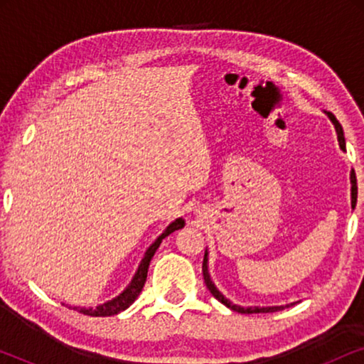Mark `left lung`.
I'll return each mask as SVG.
<instances>
[{"label": "left lung", "instance_id": "obj_1", "mask_svg": "<svg viewBox=\"0 0 364 364\" xmlns=\"http://www.w3.org/2000/svg\"><path fill=\"white\" fill-rule=\"evenodd\" d=\"M325 114L328 116V119L333 122V126H335V131H336V136H338V144H340V149L343 152H346V142H345V134H343V127L341 124L336 121V117L333 116L331 112H326ZM350 182H351V208L356 207V198H358V186H356V173L355 171L351 168L350 172ZM202 272H203V280H205V285L208 290L213 296L217 298L218 301L223 303L227 308H230L233 311H238V313H247V315H250V313H273V311H278V310H283V308H288L291 305H295V303H288V305H280V306H240V305H235V303H232L228 298L223 295V293L218 290L215 287V283L212 282V277L210 273H208V252L205 250V255H203V265H202Z\"/></svg>", "mask_w": 364, "mask_h": 364}]
</instances>
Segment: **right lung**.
Wrapping results in <instances>:
<instances>
[{
  "mask_svg": "<svg viewBox=\"0 0 364 364\" xmlns=\"http://www.w3.org/2000/svg\"><path fill=\"white\" fill-rule=\"evenodd\" d=\"M183 225H186V220H183L182 217H178L173 222L168 223V225L166 227V230H164L161 235L154 240L152 245L147 248L146 253H144L141 265H139L137 272L134 273L131 283H129V285L124 288V291L119 293L116 298H112V300H109L106 303H101V305H97V306H89V308L74 306L73 310H77L79 313H84V315H89V316H112V315H117V313H121L126 310V308L131 306L132 303L136 301V298L141 295L144 283H146V278H147L149 263H151L154 253L157 252L159 245H161L164 238H166L167 235H171L172 232L178 230V228H182Z\"/></svg>",
  "mask_w": 364,
  "mask_h": 364,
  "instance_id": "1",
  "label": "right lung"
}]
</instances>
